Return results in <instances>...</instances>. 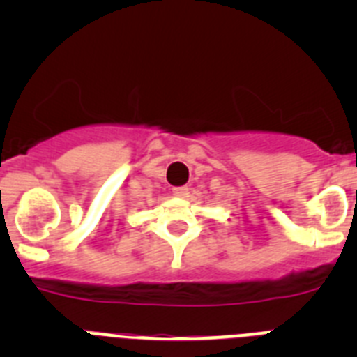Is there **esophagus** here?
Wrapping results in <instances>:
<instances>
[{
    "instance_id": "34e87169",
    "label": "esophagus",
    "mask_w": 357,
    "mask_h": 357,
    "mask_svg": "<svg viewBox=\"0 0 357 357\" xmlns=\"http://www.w3.org/2000/svg\"><path fill=\"white\" fill-rule=\"evenodd\" d=\"M173 195H175V197L185 198L189 195V188H185V185H178V188H173Z\"/></svg>"
}]
</instances>
